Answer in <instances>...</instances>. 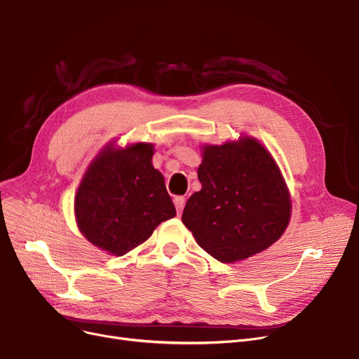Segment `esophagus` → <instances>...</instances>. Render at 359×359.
<instances>
[{"label": "esophagus", "instance_id": "34e87169", "mask_svg": "<svg viewBox=\"0 0 359 359\" xmlns=\"http://www.w3.org/2000/svg\"><path fill=\"white\" fill-rule=\"evenodd\" d=\"M184 198L183 196H176L175 198V206H176V211H177V214H180L182 211H183V208H184Z\"/></svg>", "mask_w": 359, "mask_h": 359}]
</instances>
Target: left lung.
Instances as JSON below:
<instances>
[{
  "mask_svg": "<svg viewBox=\"0 0 359 359\" xmlns=\"http://www.w3.org/2000/svg\"><path fill=\"white\" fill-rule=\"evenodd\" d=\"M202 149V189L187 199L183 224L222 263L266 250L291 217L288 187L269 151L250 137Z\"/></svg>",
  "mask_w": 359,
  "mask_h": 359,
  "instance_id": "obj_1",
  "label": "left lung"
}]
</instances>
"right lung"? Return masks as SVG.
Wrapping results in <instances>:
<instances>
[{"mask_svg": "<svg viewBox=\"0 0 359 359\" xmlns=\"http://www.w3.org/2000/svg\"><path fill=\"white\" fill-rule=\"evenodd\" d=\"M154 145H107L91 161L75 195V219L94 246L123 256L176 215L163 175L153 167Z\"/></svg>", "mask_w": 359, "mask_h": 359, "instance_id": "obj_1", "label": "right lung"}]
</instances>
